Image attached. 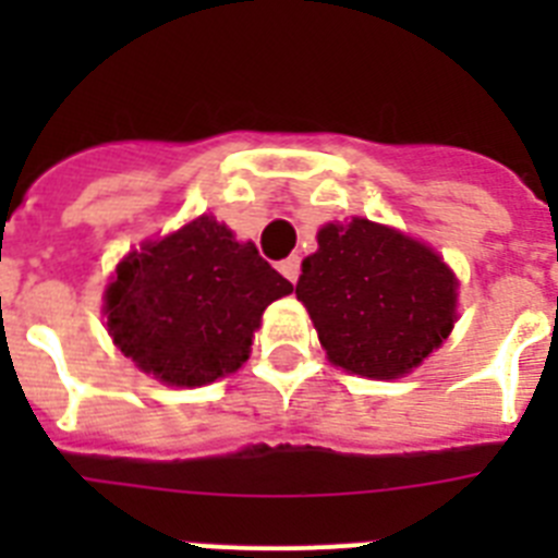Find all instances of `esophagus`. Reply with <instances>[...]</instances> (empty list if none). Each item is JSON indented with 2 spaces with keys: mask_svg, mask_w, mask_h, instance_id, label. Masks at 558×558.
<instances>
[{
  "mask_svg": "<svg viewBox=\"0 0 558 558\" xmlns=\"http://www.w3.org/2000/svg\"><path fill=\"white\" fill-rule=\"evenodd\" d=\"M279 270H282V276L284 279H290V282H299V274H302V256H295V254H290L288 259H282V263H279Z\"/></svg>",
  "mask_w": 558,
  "mask_h": 558,
  "instance_id": "obj_1",
  "label": "esophagus"
}]
</instances>
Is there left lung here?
Here are the masks:
<instances>
[{
	"mask_svg": "<svg viewBox=\"0 0 558 558\" xmlns=\"http://www.w3.org/2000/svg\"><path fill=\"white\" fill-rule=\"evenodd\" d=\"M456 276L427 245L354 218L318 231L302 263L299 302L335 366L391 379L418 366L456 322Z\"/></svg>",
	"mask_w": 558,
	"mask_h": 558,
	"instance_id": "obj_1",
	"label": "left lung"
}]
</instances>
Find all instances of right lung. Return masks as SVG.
Returning <instances> with one entry per match:
<instances>
[{
	"label": "right lung",
	"instance_id": "add662e5",
	"mask_svg": "<svg viewBox=\"0 0 558 558\" xmlns=\"http://www.w3.org/2000/svg\"><path fill=\"white\" fill-rule=\"evenodd\" d=\"M290 290L254 243L204 215L122 259L106 290L108 332L142 372L206 386L243 366L265 307Z\"/></svg>",
	"mask_w": 558,
	"mask_h": 558
}]
</instances>
